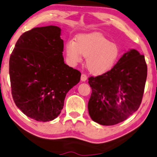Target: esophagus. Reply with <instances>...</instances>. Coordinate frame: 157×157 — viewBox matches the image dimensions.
Returning a JSON list of instances; mask_svg holds the SVG:
<instances>
[{
  "label": "esophagus",
  "mask_w": 157,
  "mask_h": 157,
  "mask_svg": "<svg viewBox=\"0 0 157 157\" xmlns=\"http://www.w3.org/2000/svg\"><path fill=\"white\" fill-rule=\"evenodd\" d=\"M87 75H85V74H82V75H81V80L82 81V82H85V81L87 80Z\"/></svg>",
  "instance_id": "34e87169"
}]
</instances>
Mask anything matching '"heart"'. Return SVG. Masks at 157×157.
Instances as JSON below:
<instances>
[{
  "label": "heart",
  "mask_w": 157,
  "mask_h": 157,
  "mask_svg": "<svg viewBox=\"0 0 157 157\" xmlns=\"http://www.w3.org/2000/svg\"><path fill=\"white\" fill-rule=\"evenodd\" d=\"M66 52L73 64L80 62L82 55L86 57L87 68L96 75L110 70L117 61L120 53L117 43L109 42L98 33L78 35L77 42L69 40L66 44Z\"/></svg>",
  "instance_id": "heart-1"
}]
</instances>
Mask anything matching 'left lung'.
Listing matches in <instances>:
<instances>
[{
	"label": "left lung",
	"mask_w": 157,
	"mask_h": 157,
	"mask_svg": "<svg viewBox=\"0 0 157 157\" xmlns=\"http://www.w3.org/2000/svg\"><path fill=\"white\" fill-rule=\"evenodd\" d=\"M147 77L144 55L135 49L124 53L108 72L88 78L92 93L88 109L92 120L114 125L139 108Z\"/></svg>",
	"instance_id": "1"
}]
</instances>
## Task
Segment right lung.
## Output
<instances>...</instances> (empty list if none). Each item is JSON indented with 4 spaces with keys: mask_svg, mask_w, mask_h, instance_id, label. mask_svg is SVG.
Listing matches in <instances>:
<instances>
[{
    "mask_svg": "<svg viewBox=\"0 0 157 157\" xmlns=\"http://www.w3.org/2000/svg\"><path fill=\"white\" fill-rule=\"evenodd\" d=\"M56 26L35 27L21 35L9 59L11 94L25 115L39 122L59 116L80 71L64 64V41Z\"/></svg>",
    "mask_w": 157,
    "mask_h": 157,
    "instance_id": "add662e5",
    "label": "right lung"
}]
</instances>
